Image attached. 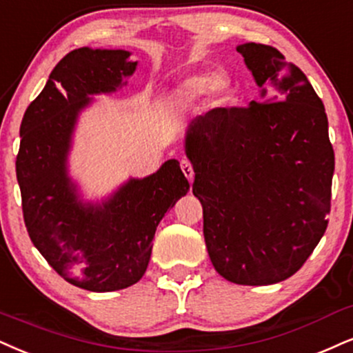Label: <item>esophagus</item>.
I'll return each mask as SVG.
<instances>
[{
    "label": "esophagus",
    "instance_id": "34e87169",
    "mask_svg": "<svg viewBox=\"0 0 353 353\" xmlns=\"http://www.w3.org/2000/svg\"><path fill=\"white\" fill-rule=\"evenodd\" d=\"M180 165H181V170H183V173H185V176L188 178V180L191 181L193 180V176H194V170H193V165H191L188 160L186 159H183L180 162Z\"/></svg>",
    "mask_w": 353,
    "mask_h": 353
}]
</instances>
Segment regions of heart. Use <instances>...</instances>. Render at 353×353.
<instances>
[{"label":"heart","instance_id":"heart-1","mask_svg":"<svg viewBox=\"0 0 353 353\" xmlns=\"http://www.w3.org/2000/svg\"><path fill=\"white\" fill-rule=\"evenodd\" d=\"M212 94L214 98H224L230 93V80L223 72H198L185 77L170 93V103L173 106H181L203 98L204 94Z\"/></svg>","mask_w":353,"mask_h":353}]
</instances>
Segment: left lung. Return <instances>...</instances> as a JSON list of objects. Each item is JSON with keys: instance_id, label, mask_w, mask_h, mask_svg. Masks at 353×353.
Segmentation results:
<instances>
[{"instance_id": "left-lung-1", "label": "left lung", "mask_w": 353, "mask_h": 353, "mask_svg": "<svg viewBox=\"0 0 353 353\" xmlns=\"http://www.w3.org/2000/svg\"><path fill=\"white\" fill-rule=\"evenodd\" d=\"M273 99L216 108L191 121L185 149L203 204V234L216 272L263 286L298 272L327 228L334 149L324 104L275 47L237 46Z\"/></svg>"}]
</instances>
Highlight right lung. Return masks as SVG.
Listing matches in <instances>:
<instances>
[{
    "label": "right lung",
    "mask_w": 353,
    "mask_h": 353,
    "mask_svg": "<svg viewBox=\"0 0 353 353\" xmlns=\"http://www.w3.org/2000/svg\"><path fill=\"white\" fill-rule=\"evenodd\" d=\"M128 50H72L55 65L21 123L16 176L29 237L63 280L97 293L128 288L145 273L157 225L190 190L178 160L130 178L106 201L83 203L67 172L72 136L91 94L125 85Z\"/></svg>",
    "instance_id": "1"
}]
</instances>
